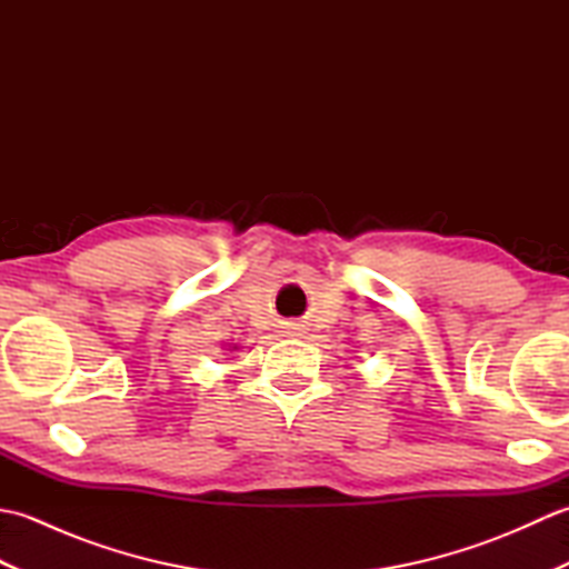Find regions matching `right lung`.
Returning a JSON list of instances; mask_svg holds the SVG:
<instances>
[{
	"mask_svg": "<svg viewBox=\"0 0 569 569\" xmlns=\"http://www.w3.org/2000/svg\"><path fill=\"white\" fill-rule=\"evenodd\" d=\"M237 349H239L237 345H234V347H229V352H237Z\"/></svg>",
	"mask_w": 569,
	"mask_h": 569,
	"instance_id": "right-lung-1",
	"label": "right lung"
}]
</instances>
